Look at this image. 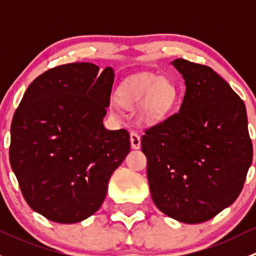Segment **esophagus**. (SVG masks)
Masks as SVG:
<instances>
[{
  "mask_svg": "<svg viewBox=\"0 0 256 256\" xmlns=\"http://www.w3.org/2000/svg\"><path fill=\"white\" fill-rule=\"evenodd\" d=\"M130 141H131V147L132 148H140L141 146V138H140V135H138L136 131H131L130 132Z\"/></svg>",
  "mask_w": 256,
  "mask_h": 256,
  "instance_id": "34e87169",
  "label": "esophagus"
}]
</instances>
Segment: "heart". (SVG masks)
<instances>
[{"mask_svg":"<svg viewBox=\"0 0 256 256\" xmlns=\"http://www.w3.org/2000/svg\"><path fill=\"white\" fill-rule=\"evenodd\" d=\"M116 99L128 108L141 106V120L154 124L172 110L178 99V88L172 80L144 73L126 79L116 92Z\"/></svg>","mask_w":256,"mask_h":256,"instance_id":"1","label":"heart"}]
</instances>
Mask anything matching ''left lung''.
Instances as JSON below:
<instances>
[{"label":"left lung","mask_w":256,"mask_h":256,"mask_svg":"<svg viewBox=\"0 0 256 256\" xmlns=\"http://www.w3.org/2000/svg\"><path fill=\"white\" fill-rule=\"evenodd\" d=\"M186 94L178 112L144 130L141 150L156 207L187 224L207 222L238 198L252 161L245 104L207 66L174 59Z\"/></svg>","instance_id":"obj_1"}]
</instances>
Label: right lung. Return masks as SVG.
<instances>
[{"instance_id":"right-lung-1","label":"right lung","mask_w":256,"mask_h":256,"mask_svg":"<svg viewBox=\"0 0 256 256\" xmlns=\"http://www.w3.org/2000/svg\"><path fill=\"white\" fill-rule=\"evenodd\" d=\"M110 66L48 69L27 88L11 125L10 162L23 198L56 223H78L104 202L112 172L130 152L125 128L106 130Z\"/></svg>"}]
</instances>
